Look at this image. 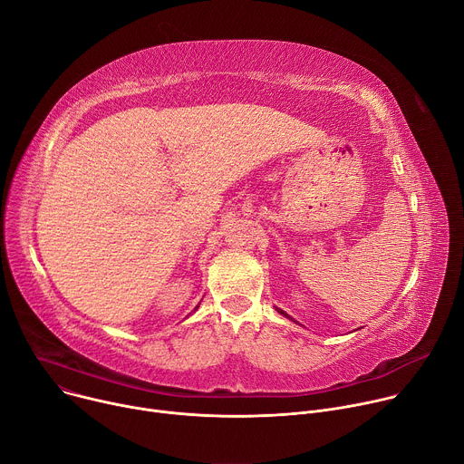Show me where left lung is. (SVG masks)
<instances>
[{"instance_id":"8db88e82","label":"left lung","mask_w":464,"mask_h":464,"mask_svg":"<svg viewBox=\"0 0 464 464\" xmlns=\"http://www.w3.org/2000/svg\"><path fill=\"white\" fill-rule=\"evenodd\" d=\"M276 312H278V314H280V315H284V317H285V319H289V321H295V319H291V317H289V315H287V314H285V312H284V310H280V307H276ZM295 323H296V321H295ZM296 324H298V323H296Z\"/></svg>"}]
</instances>
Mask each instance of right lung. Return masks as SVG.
Wrapping results in <instances>:
<instances>
[{"mask_svg":"<svg viewBox=\"0 0 464 464\" xmlns=\"http://www.w3.org/2000/svg\"><path fill=\"white\" fill-rule=\"evenodd\" d=\"M197 307H198V305H197ZM197 307H195V312H197Z\"/></svg>","mask_w":464,"mask_h":464,"instance_id":"add662e5","label":"right lung"}]
</instances>
